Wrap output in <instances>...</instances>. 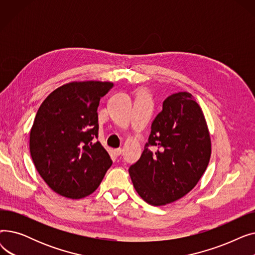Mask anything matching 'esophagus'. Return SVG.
Returning a JSON list of instances; mask_svg holds the SVG:
<instances>
[{"label": "esophagus", "instance_id": "esophagus-1", "mask_svg": "<svg viewBox=\"0 0 255 255\" xmlns=\"http://www.w3.org/2000/svg\"><path fill=\"white\" fill-rule=\"evenodd\" d=\"M122 152H123L122 149H115V150H114V154H115L116 156H120L121 154H122Z\"/></svg>", "mask_w": 255, "mask_h": 255}]
</instances>
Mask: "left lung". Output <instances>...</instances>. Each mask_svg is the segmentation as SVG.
<instances>
[{
  "mask_svg": "<svg viewBox=\"0 0 255 255\" xmlns=\"http://www.w3.org/2000/svg\"><path fill=\"white\" fill-rule=\"evenodd\" d=\"M148 145L129 168L138 195L152 206H165L189 193L205 173L212 152L202 107L190 93L168 96L151 126Z\"/></svg>",
  "mask_w": 255,
  "mask_h": 255,
  "instance_id": "8db88e82",
  "label": "left lung"
}]
</instances>
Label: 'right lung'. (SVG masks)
<instances>
[{
    "instance_id": "1",
    "label": "right lung",
    "mask_w": 255,
    "mask_h": 255,
    "mask_svg": "<svg viewBox=\"0 0 255 255\" xmlns=\"http://www.w3.org/2000/svg\"><path fill=\"white\" fill-rule=\"evenodd\" d=\"M111 82L83 80L52 91L30 131V152L39 175L56 193L72 199L95 191L113 161L98 137L97 109Z\"/></svg>"
}]
</instances>
